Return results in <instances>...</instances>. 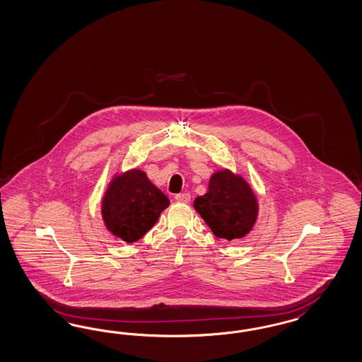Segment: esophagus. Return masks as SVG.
Instances as JSON below:
<instances>
[{"instance_id": "obj_1", "label": "esophagus", "mask_w": 362, "mask_h": 362, "mask_svg": "<svg viewBox=\"0 0 362 362\" xmlns=\"http://www.w3.org/2000/svg\"><path fill=\"white\" fill-rule=\"evenodd\" d=\"M175 199L177 202L189 204L190 202V194L189 193H180V194H175Z\"/></svg>"}]
</instances>
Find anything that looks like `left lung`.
Returning <instances> with one entry per match:
<instances>
[{
    "label": "left lung",
    "mask_w": 362,
    "mask_h": 362,
    "mask_svg": "<svg viewBox=\"0 0 362 362\" xmlns=\"http://www.w3.org/2000/svg\"><path fill=\"white\" fill-rule=\"evenodd\" d=\"M204 221L218 238L233 241L252 232L258 218V199L249 182L230 169L216 170L208 192L193 202Z\"/></svg>",
    "instance_id": "8db88e82"
}]
</instances>
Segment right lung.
I'll list each match as a JSON object with an SVG mask.
<instances>
[{
  "mask_svg": "<svg viewBox=\"0 0 362 362\" xmlns=\"http://www.w3.org/2000/svg\"><path fill=\"white\" fill-rule=\"evenodd\" d=\"M170 201L139 168L116 173L101 199L107 232L124 243H136L157 222Z\"/></svg>",
  "mask_w": 362,
  "mask_h": 362,
  "instance_id": "right-lung-1",
  "label": "right lung"
}]
</instances>
